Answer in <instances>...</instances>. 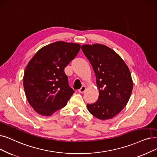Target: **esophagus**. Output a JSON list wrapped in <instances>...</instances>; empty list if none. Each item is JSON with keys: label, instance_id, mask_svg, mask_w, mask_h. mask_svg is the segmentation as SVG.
I'll list each match as a JSON object with an SVG mask.
<instances>
[{"label": "esophagus", "instance_id": "34e87169", "mask_svg": "<svg viewBox=\"0 0 157 157\" xmlns=\"http://www.w3.org/2000/svg\"><path fill=\"white\" fill-rule=\"evenodd\" d=\"M86 86H82L81 87V88L78 90V92L80 93H84V91H86Z\"/></svg>", "mask_w": 157, "mask_h": 157}]
</instances>
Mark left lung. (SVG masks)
Masks as SVG:
<instances>
[{"label":"left lung","instance_id":"1","mask_svg":"<svg viewBox=\"0 0 157 157\" xmlns=\"http://www.w3.org/2000/svg\"><path fill=\"white\" fill-rule=\"evenodd\" d=\"M81 49L93 67L99 91L97 102L87 104V109L100 120L113 118L126 105L132 92L129 68L120 55L105 45L84 44Z\"/></svg>","mask_w":157,"mask_h":157}]
</instances>
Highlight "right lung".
Masks as SVG:
<instances>
[{
	"label": "right lung",
	"mask_w": 157,
	"mask_h": 157,
	"mask_svg": "<svg viewBox=\"0 0 157 157\" xmlns=\"http://www.w3.org/2000/svg\"><path fill=\"white\" fill-rule=\"evenodd\" d=\"M80 49L77 43L55 42L40 49L28 62L24 89L29 105L38 114L49 117L67 104L74 91L68 85L64 68Z\"/></svg>",
	"instance_id": "right-lung-1"
}]
</instances>
